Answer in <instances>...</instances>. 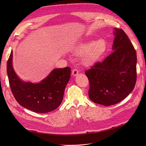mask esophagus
I'll return each instance as SVG.
<instances>
[{
    "instance_id": "obj_1",
    "label": "esophagus",
    "mask_w": 146,
    "mask_h": 146,
    "mask_svg": "<svg viewBox=\"0 0 146 146\" xmlns=\"http://www.w3.org/2000/svg\"><path fill=\"white\" fill-rule=\"evenodd\" d=\"M72 74L73 76H76L79 74V71L77 70V69H73V70H72Z\"/></svg>"
}]
</instances>
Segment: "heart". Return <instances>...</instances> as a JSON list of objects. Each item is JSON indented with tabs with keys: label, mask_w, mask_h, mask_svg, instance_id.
I'll use <instances>...</instances> for the list:
<instances>
[{
	"label": "heart",
	"mask_w": 146,
	"mask_h": 146,
	"mask_svg": "<svg viewBox=\"0 0 146 146\" xmlns=\"http://www.w3.org/2000/svg\"><path fill=\"white\" fill-rule=\"evenodd\" d=\"M107 50V43L104 40H99L96 42L89 41L80 43L73 50L76 56H82V63L88 66L96 64L104 55Z\"/></svg>",
	"instance_id": "heart-1"
}]
</instances>
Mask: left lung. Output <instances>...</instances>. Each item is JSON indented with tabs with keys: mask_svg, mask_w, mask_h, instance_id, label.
<instances>
[{
	"mask_svg": "<svg viewBox=\"0 0 146 146\" xmlns=\"http://www.w3.org/2000/svg\"><path fill=\"white\" fill-rule=\"evenodd\" d=\"M113 33V52L85 72L90 99L104 106L118 104L128 96L137 78V55L131 42L122 29L115 28Z\"/></svg>",
	"mask_w": 146,
	"mask_h": 146,
	"instance_id": "left-lung-1",
	"label": "left lung"
}]
</instances>
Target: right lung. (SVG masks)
Instances as JSON below:
<instances>
[{
    "label": "right lung",
    "mask_w": 146,
    "mask_h": 146,
    "mask_svg": "<svg viewBox=\"0 0 146 146\" xmlns=\"http://www.w3.org/2000/svg\"><path fill=\"white\" fill-rule=\"evenodd\" d=\"M12 60V50L7 63V74L12 92L19 105L37 113H47L57 109L62 102L71 68H54L40 82L32 83L19 78L13 69Z\"/></svg>",
    "instance_id": "1"
}]
</instances>
